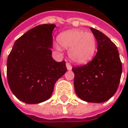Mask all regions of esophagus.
Returning a JSON list of instances; mask_svg holds the SVG:
<instances>
[{
    "mask_svg": "<svg viewBox=\"0 0 128 128\" xmlns=\"http://www.w3.org/2000/svg\"><path fill=\"white\" fill-rule=\"evenodd\" d=\"M66 65L67 69L68 70H70L72 69V66L70 65V63H68V62H67Z\"/></svg>",
    "mask_w": 128,
    "mask_h": 128,
    "instance_id": "1",
    "label": "esophagus"
}]
</instances>
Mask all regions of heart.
I'll return each instance as SVG.
<instances>
[{
	"label": "heart",
	"mask_w": 128,
	"mask_h": 128,
	"mask_svg": "<svg viewBox=\"0 0 128 128\" xmlns=\"http://www.w3.org/2000/svg\"><path fill=\"white\" fill-rule=\"evenodd\" d=\"M58 40L61 46L68 48L70 59L77 64L88 62L96 50V40L92 32L71 29L60 34Z\"/></svg>",
	"instance_id": "obj_1"
}]
</instances>
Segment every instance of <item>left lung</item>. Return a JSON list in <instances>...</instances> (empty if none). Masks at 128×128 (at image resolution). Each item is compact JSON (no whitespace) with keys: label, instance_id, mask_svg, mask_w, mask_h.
<instances>
[{"label":"left lung","instance_id":"8db88e82","mask_svg":"<svg viewBox=\"0 0 128 128\" xmlns=\"http://www.w3.org/2000/svg\"><path fill=\"white\" fill-rule=\"evenodd\" d=\"M97 42V53L92 60L83 66L72 67L74 87L81 99L90 103H102L115 94L122 72L117 47L110 38L90 28Z\"/></svg>","mask_w":128,"mask_h":128}]
</instances>
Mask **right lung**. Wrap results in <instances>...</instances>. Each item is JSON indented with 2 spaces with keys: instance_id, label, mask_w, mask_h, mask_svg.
Segmentation results:
<instances>
[{
  "instance_id": "add662e5",
  "label": "right lung",
  "mask_w": 128,
  "mask_h": 128,
  "mask_svg": "<svg viewBox=\"0 0 128 128\" xmlns=\"http://www.w3.org/2000/svg\"><path fill=\"white\" fill-rule=\"evenodd\" d=\"M55 24L35 26L14 43L7 62V82L16 98L29 104L50 98L55 84L66 72L65 61L52 58Z\"/></svg>"
}]
</instances>
